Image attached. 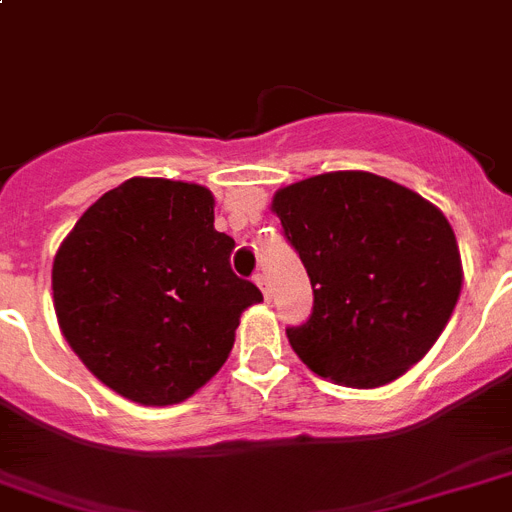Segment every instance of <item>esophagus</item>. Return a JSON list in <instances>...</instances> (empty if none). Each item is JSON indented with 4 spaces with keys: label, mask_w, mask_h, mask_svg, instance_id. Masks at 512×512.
<instances>
[{
    "label": "esophagus",
    "mask_w": 512,
    "mask_h": 512,
    "mask_svg": "<svg viewBox=\"0 0 512 512\" xmlns=\"http://www.w3.org/2000/svg\"><path fill=\"white\" fill-rule=\"evenodd\" d=\"M255 283H257V286H260V289H263V296H265V299H270V296H273V291H270L268 276H265V273H257V276H255Z\"/></svg>",
    "instance_id": "34e87169"
}]
</instances>
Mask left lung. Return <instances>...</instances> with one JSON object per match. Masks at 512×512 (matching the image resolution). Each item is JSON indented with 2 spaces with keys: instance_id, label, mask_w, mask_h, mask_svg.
<instances>
[{
  "instance_id": "8db88e82",
  "label": "left lung",
  "mask_w": 512,
  "mask_h": 512,
  "mask_svg": "<svg viewBox=\"0 0 512 512\" xmlns=\"http://www.w3.org/2000/svg\"><path fill=\"white\" fill-rule=\"evenodd\" d=\"M273 210L312 281V315L286 336L315 375L377 388L432 349L463 283L435 205L385 176L333 171L283 187Z\"/></svg>"
}]
</instances>
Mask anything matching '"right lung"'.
<instances>
[{"mask_svg": "<svg viewBox=\"0 0 512 512\" xmlns=\"http://www.w3.org/2000/svg\"><path fill=\"white\" fill-rule=\"evenodd\" d=\"M231 249L205 187L127 179L85 210L54 257L59 328L124 398L184 401L226 362L239 315L263 302L231 270Z\"/></svg>", "mask_w": 512, "mask_h": 512, "instance_id": "1", "label": "right lung"}]
</instances>
